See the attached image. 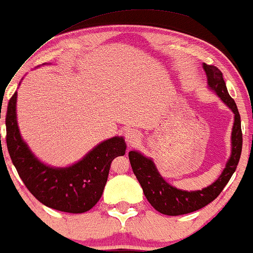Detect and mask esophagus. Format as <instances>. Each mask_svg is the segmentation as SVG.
I'll return each instance as SVG.
<instances>
[{"instance_id": "obj_1", "label": "esophagus", "mask_w": 253, "mask_h": 253, "mask_svg": "<svg viewBox=\"0 0 253 253\" xmlns=\"http://www.w3.org/2000/svg\"><path fill=\"white\" fill-rule=\"evenodd\" d=\"M139 139H141V133H139L136 129L129 127L126 130V141L129 147H132L136 143H138Z\"/></svg>"}]
</instances>
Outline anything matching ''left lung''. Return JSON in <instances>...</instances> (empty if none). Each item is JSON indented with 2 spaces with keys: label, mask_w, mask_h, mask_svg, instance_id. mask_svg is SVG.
<instances>
[{
  "label": "left lung",
  "mask_w": 253,
  "mask_h": 253,
  "mask_svg": "<svg viewBox=\"0 0 253 253\" xmlns=\"http://www.w3.org/2000/svg\"><path fill=\"white\" fill-rule=\"evenodd\" d=\"M206 72L209 87L226 104L234 115V122L231 133V155L226 166L212 185L201 191H182L169 183L161 176L155 163L150 157L144 156L137 150L129 151V160L133 174L137 177L143 193L151 206L157 212L166 215H181L194 212L212 203L227 185L238 166L243 147V133L240 126V115L234 100L228 94L226 84L221 71L212 65H203Z\"/></svg>",
  "instance_id": "8db88e82"
}]
</instances>
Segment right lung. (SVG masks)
Here are the masks:
<instances>
[{"label":"right lung","mask_w":253,"mask_h":253,"mask_svg":"<svg viewBox=\"0 0 253 253\" xmlns=\"http://www.w3.org/2000/svg\"><path fill=\"white\" fill-rule=\"evenodd\" d=\"M17 92L10 98L5 116L7 148L21 180L35 198L49 209L84 213L99 201L115 157L126 154L123 136L97 144L78 162L52 167L41 162L23 141L16 120Z\"/></svg>","instance_id":"add662e5"}]
</instances>
